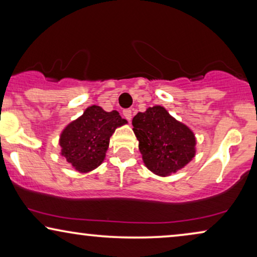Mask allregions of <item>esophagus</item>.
<instances>
[{
    "instance_id": "esophagus-1",
    "label": "esophagus",
    "mask_w": 257,
    "mask_h": 257,
    "mask_svg": "<svg viewBox=\"0 0 257 257\" xmlns=\"http://www.w3.org/2000/svg\"><path fill=\"white\" fill-rule=\"evenodd\" d=\"M122 114H124L125 119L127 121H131L132 119V110H130V108H126V110L122 111Z\"/></svg>"
}]
</instances>
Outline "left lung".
<instances>
[{
    "mask_svg": "<svg viewBox=\"0 0 257 257\" xmlns=\"http://www.w3.org/2000/svg\"><path fill=\"white\" fill-rule=\"evenodd\" d=\"M144 164L160 177L186 166L195 156V137L187 126L175 120L165 107H149L132 120Z\"/></svg>",
    "mask_w": 257,
    "mask_h": 257,
    "instance_id": "left-lung-1",
    "label": "left lung"
}]
</instances>
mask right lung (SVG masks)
Returning a JSON list of instances; mask_svg holds the SVG:
<instances>
[{"instance_id": "add662e5", "label": "right lung", "mask_w": 257, "mask_h": 257, "mask_svg": "<svg viewBox=\"0 0 257 257\" xmlns=\"http://www.w3.org/2000/svg\"><path fill=\"white\" fill-rule=\"evenodd\" d=\"M117 111L106 112L92 105L63 130L62 156L79 172H90L103 163L115 128L126 124Z\"/></svg>"}]
</instances>
